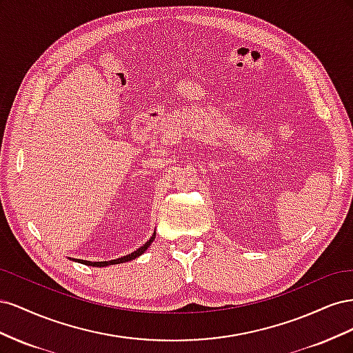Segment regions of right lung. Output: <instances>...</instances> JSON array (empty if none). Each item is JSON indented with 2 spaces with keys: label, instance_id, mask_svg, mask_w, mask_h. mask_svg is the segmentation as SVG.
Returning a JSON list of instances; mask_svg holds the SVG:
<instances>
[{
  "label": "right lung",
  "instance_id": "1",
  "mask_svg": "<svg viewBox=\"0 0 353 353\" xmlns=\"http://www.w3.org/2000/svg\"><path fill=\"white\" fill-rule=\"evenodd\" d=\"M156 236H153L150 240H148L144 245H141L140 249H137L135 252H132L131 254H126V256H122V258L119 259H113V261H103V262H90V261H81V259H77L79 263H83V265H88V266H97V268H101V266H109V265H116V263H123V262H128V261H132L135 258H138V256H141L147 249L148 245H150L153 243Z\"/></svg>",
  "mask_w": 353,
  "mask_h": 353
}]
</instances>
